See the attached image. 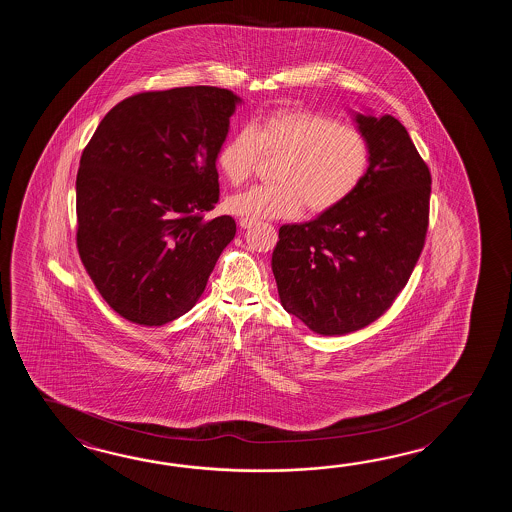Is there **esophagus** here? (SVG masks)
<instances>
[{
    "label": "esophagus",
    "mask_w": 512,
    "mask_h": 512,
    "mask_svg": "<svg viewBox=\"0 0 512 512\" xmlns=\"http://www.w3.org/2000/svg\"><path fill=\"white\" fill-rule=\"evenodd\" d=\"M256 223V219L241 218L240 227L241 229H251L252 225Z\"/></svg>",
    "instance_id": "esophagus-1"
}]
</instances>
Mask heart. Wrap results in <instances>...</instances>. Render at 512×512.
Segmentation results:
<instances>
[{
	"label": "heart",
	"mask_w": 512,
	"mask_h": 512,
	"mask_svg": "<svg viewBox=\"0 0 512 512\" xmlns=\"http://www.w3.org/2000/svg\"><path fill=\"white\" fill-rule=\"evenodd\" d=\"M265 155H282L271 185L230 197L232 214L249 219L324 214L353 196L366 179L371 146L362 131L309 109H280L221 144L218 166L230 185H243Z\"/></svg>",
	"instance_id": "1"
}]
</instances>
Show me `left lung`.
<instances>
[{
    "label": "left lung",
    "instance_id": "obj_1",
    "mask_svg": "<svg viewBox=\"0 0 512 512\" xmlns=\"http://www.w3.org/2000/svg\"><path fill=\"white\" fill-rule=\"evenodd\" d=\"M370 170L337 208L280 227L272 272L283 309L318 335H348L384 315L425 247L432 177L392 115L357 113Z\"/></svg>",
    "mask_w": 512,
    "mask_h": 512
}]
</instances>
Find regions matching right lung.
Masks as SVG:
<instances>
[{
  "label": "right lung",
  "instance_id": "1",
  "mask_svg": "<svg viewBox=\"0 0 512 512\" xmlns=\"http://www.w3.org/2000/svg\"><path fill=\"white\" fill-rule=\"evenodd\" d=\"M212 86L144 91L100 120L77 175V247L98 293L139 326L185 315L236 236L219 201V148L240 104Z\"/></svg>",
  "mask_w": 512,
  "mask_h": 512
}]
</instances>
